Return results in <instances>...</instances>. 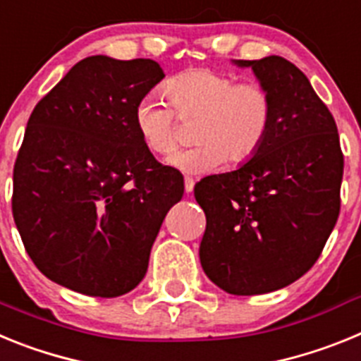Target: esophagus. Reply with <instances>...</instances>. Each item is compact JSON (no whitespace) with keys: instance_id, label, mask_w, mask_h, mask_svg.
Listing matches in <instances>:
<instances>
[{"instance_id":"34e87169","label":"esophagus","mask_w":361,"mask_h":361,"mask_svg":"<svg viewBox=\"0 0 361 361\" xmlns=\"http://www.w3.org/2000/svg\"><path fill=\"white\" fill-rule=\"evenodd\" d=\"M193 188H195V180L190 177L184 178V190H186V193H191V191H193Z\"/></svg>"}]
</instances>
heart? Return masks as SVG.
Here are the masks:
<instances>
[{"mask_svg": "<svg viewBox=\"0 0 361 361\" xmlns=\"http://www.w3.org/2000/svg\"><path fill=\"white\" fill-rule=\"evenodd\" d=\"M170 106L155 95L139 99L133 124L146 149L170 155L180 142L178 119L195 123L197 146L175 153L168 164L188 175L216 170L251 159L266 141L273 121V95L262 82L238 81L231 73L195 68L177 73L164 85Z\"/></svg>", "mask_w": 361, "mask_h": 361, "instance_id": "b5f03b06", "label": "heart"}]
</instances>
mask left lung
<instances>
[{"label": "left lung", "instance_id": "8db88e82", "mask_svg": "<svg viewBox=\"0 0 361 361\" xmlns=\"http://www.w3.org/2000/svg\"><path fill=\"white\" fill-rule=\"evenodd\" d=\"M250 66L273 95L266 141L235 171L195 184L206 213L200 264L229 295H264L305 275L340 215L343 153L336 123L302 70L280 56Z\"/></svg>", "mask_w": 361, "mask_h": 361}]
</instances>
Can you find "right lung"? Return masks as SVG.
Instances as JSON below:
<instances>
[{
    "mask_svg": "<svg viewBox=\"0 0 361 361\" xmlns=\"http://www.w3.org/2000/svg\"><path fill=\"white\" fill-rule=\"evenodd\" d=\"M152 59L90 56L41 99L14 164L12 213L28 257L75 293L114 298L146 275L184 178L162 166L133 124L162 81Z\"/></svg>",
    "mask_w": 361,
    "mask_h": 361,
    "instance_id": "add662e5",
    "label": "right lung"
}]
</instances>
